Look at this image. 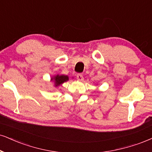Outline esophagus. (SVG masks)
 Instances as JSON below:
<instances>
[{
    "label": "esophagus",
    "mask_w": 152,
    "mask_h": 152,
    "mask_svg": "<svg viewBox=\"0 0 152 152\" xmlns=\"http://www.w3.org/2000/svg\"><path fill=\"white\" fill-rule=\"evenodd\" d=\"M77 80H79V81H82L84 79L83 75L82 74H77Z\"/></svg>",
    "instance_id": "obj_1"
}]
</instances>
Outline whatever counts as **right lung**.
I'll return each mask as SVG.
<instances>
[{
    "label": "right lung",
    "instance_id": "add662e5",
    "mask_svg": "<svg viewBox=\"0 0 152 152\" xmlns=\"http://www.w3.org/2000/svg\"><path fill=\"white\" fill-rule=\"evenodd\" d=\"M54 80V82H55L56 86H59L61 85L62 83H63L64 82H66L67 80H68V77L66 75H56L54 77V78H52L51 80Z\"/></svg>",
    "mask_w": 152,
    "mask_h": 152
}]
</instances>
